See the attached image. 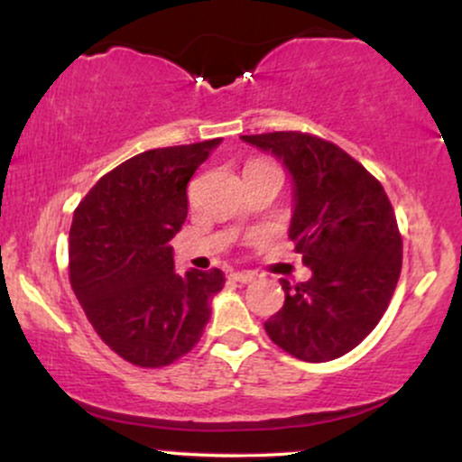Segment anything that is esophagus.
Returning a JSON list of instances; mask_svg holds the SVG:
<instances>
[{
    "instance_id": "1",
    "label": "esophagus",
    "mask_w": 462,
    "mask_h": 462,
    "mask_svg": "<svg viewBox=\"0 0 462 462\" xmlns=\"http://www.w3.org/2000/svg\"><path fill=\"white\" fill-rule=\"evenodd\" d=\"M232 280H235V282H241V284H249V282H254V280H256V275H254L252 272H235L230 275Z\"/></svg>"
}]
</instances>
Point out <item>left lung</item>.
I'll return each instance as SVG.
<instances>
[{
  "label": "left lung",
  "mask_w": 462,
  "mask_h": 462,
  "mask_svg": "<svg viewBox=\"0 0 462 462\" xmlns=\"http://www.w3.org/2000/svg\"><path fill=\"white\" fill-rule=\"evenodd\" d=\"M284 162L295 184L289 236L312 278L284 289L264 321L291 356L326 363L352 352L383 319L402 272V235L378 182L347 152L306 132L241 136Z\"/></svg>",
  "instance_id": "left-lung-1"
}]
</instances>
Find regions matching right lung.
I'll use <instances>...</instances> for the list:
<instances>
[{
    "label": "right lung",
    "mask_w": 462,
    "mask_h": 462,
    "mask_svg": "<svg viewBox=\"0 0 462 462\" xmlns=\"http://www.w3.org/2000/svg\"><path fill=\"white\" fill-rule=\"evenodd\" d=\"M221 139L132 156L97 180L69 232V282L99 338L139 367H167L198 346L219 269L173 272L189 180Z\"/></svg>",
    "instance_id": "obj_1"
}]
</instances>
